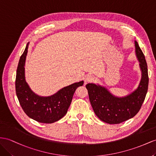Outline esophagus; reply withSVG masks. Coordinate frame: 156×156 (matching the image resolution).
I'll return each instance as SVG.
<instances>
[{"label": "esophagus", "mask_w": 156, "mask_h": 156, "mask_svg": "<svg viewBox=\"0 0 156 156\" xmlns=\"http://www.w3.org/2000/svg\"><path fill=\"white\" fill-rule=\"evenodd\" d=\"M94 80V77L91 75H87L85 78V83L91 82Z\"/></svg>", "instance_id": "34e87169"}]
</instances>
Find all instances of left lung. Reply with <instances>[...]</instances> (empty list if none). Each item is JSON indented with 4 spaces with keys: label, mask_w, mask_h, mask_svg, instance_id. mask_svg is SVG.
<instances>
[{
    "label": "left lung",
    "mask_w": 156,
    "mask_h": 156,
    "mask_svg": "<svg viewBox=\"0 0 156 156\" xmlns=\"http://www.w3.org/2000/svg\"><path fill=\"white\" fill-rule=\"evenodd\" d=\"M135 52L142 72L140 82L136 90L125 97L113 95L105 87L87 83L90 101L95 114L102 121L108 124H119L134 117L140 109L148 87V73L144 55L138 43L134 41Z\"/></svg>",
    "instance_id": "8db88e82"
}]
</instances>
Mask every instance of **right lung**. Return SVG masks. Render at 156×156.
<instances>
[{"instance_id": "1", "label": "right lung", "mask_w": 156, "mask_h": 156, "mask_svg": "<svg viewBox=\"0 0 156 156\" xmlns=\"http://www.w3.org/2000/svg\"><path fill=\"white\" fill-rule=\"evenodd\" d=\"M29 43L20 58L16 77V93L22 109L30 118L42 123H53L66 114L73 95L83 81L63 87L51 96L43 97L30 89L25 78V62Z\"/></svg>"}]
</instances>
